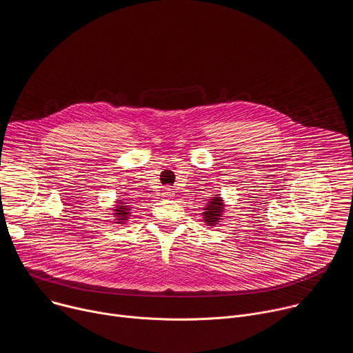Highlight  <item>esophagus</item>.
<instances>
[{
    "instance_id": "34e87169",
    "label": "esophagus",
    "mask_w": 353,
    "mask_h": 353,
    "mask_svg": "<svg viewBox=\"0 0 353 353\" xmlns=\"http://www.w3.org/2000/svg\"><path fill=\"white\" fill-rule=\"evenodd\" d=\"M162 194H163V197H166V199H172V197L174 196V191H173L172 187L168 185V187L163 188V193H162Z\"/></svg>"
}]
</instances>
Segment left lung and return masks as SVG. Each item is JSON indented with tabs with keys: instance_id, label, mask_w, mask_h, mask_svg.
<instances>
[{
	"instance_id": "left-lung-1",
	"label": "left lung",
	"mask_w": 353,
	"mask_h": 353,
	"mask_svg": "<svg viewBox=\"0 0 353 353\" xmlns=\"http://www.w3.org/2000/svg\"><path fill=\"white\" fill-rule=\"evenodd\" d=\"M223 208V204H222V200L219 197H214L212 201H210L207 204V207L204 208L205 212H204V221L207 222V225H214V223L218 222V219H221V214H222V210Z\"/></svg>"
}]
</instances>
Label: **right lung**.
I'll use <instances>...</instances> for the list:
<instances>
[{
    "mask_svg": "<svg viewBox=\"0 0 353 353\" xmlns=\"http://www.w3.org/2000/svg\"><path fill=\"white\" fill-rule=\"evenodd\" d=\"M115 215H117V219L118 221H121V222H123L125 219H128L130 216V212H131V205H126V203H123V201H121V200H118V205L115 207Z\"/></svg>",
    "mask_w": 353,
    "mask_h": 353,
    "instance_id": "add662e5",
    "label": "right lung"
}]
</instances>
